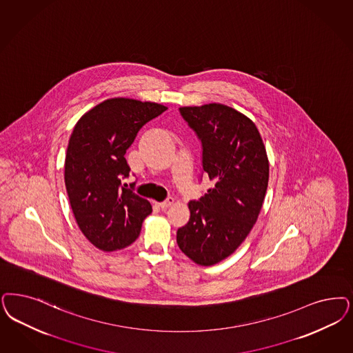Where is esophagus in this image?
Here are the masks:
<instances>
[{
	"instance_id": "obj_1",
	"label": "esophagus",
	"mask_w": 353,
	"mask_h": 353,
	"mask_svg": "<svg viewBox=\"0 0 353 353\" xmlns=\"http://www.w3.org/2000/svg\"><path fill=\"white\" fill-rule=\"evenodd\" d=\"M174 203V199L172 198V196H168L165 201H163V202H159V207H161V208H168V207L172 206Z\"/></svg>"
}]
</instances>
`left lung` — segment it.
<instances>
[{
    "instance_id": "1",
    "label": "left lung",
    "mask_w": 353,
    "mask_h": 353,
    "mask_svg": "<svg viewBox=\"0 0 353 353\" xmlns=\"http://www.w3.org/2000/svg\"><path fill=\"white\" fill-rule=\"evenodd\" d=\"M180 114L202 145V172L214 186L189 202L177 245L201 266L231 256L253 228L268 183L266 148L254 122L223 104L183 107Z\"/></svg>"
}]
</instances>
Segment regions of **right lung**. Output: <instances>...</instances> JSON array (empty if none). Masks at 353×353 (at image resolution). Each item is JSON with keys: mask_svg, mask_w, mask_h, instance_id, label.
<instances>
[{"mask_svg": "<svg viewBox=\"0 0 353 353\" xmlns=\"http://www.w3.org/2000/svg\"><path fill=\"white\" fill-rule=\"evenodd\" d=\"M167 107L114 97L88 110L74 126L65 159V185L79 230L100 250L133 243L152 212L150 202L128 188L126 150L147 122Z\"/></svg>", "mask_w": 353, "mask_h": 353, "instance_id": "right-lung-1", "label": "right lung"}]
</instances>
